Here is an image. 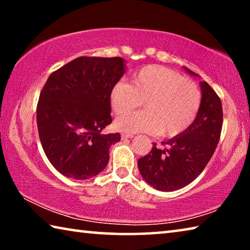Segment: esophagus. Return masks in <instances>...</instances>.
I'll return each mask as SVG.
<instances>
[{
  "instance_id": "1",
  "label": "esophagus",
  "mask_w": 250,
  "mask_h": 250,
  "mask_svg": "<svg viewBox=\"0 0 250 250\" xmlns=\"http://www.w3.org/2000/svg\"><path fill=\"white\" fill-rule=\"evenodd\" d=\"M122 140H125V139H132L133 138V134H128V133H124L121 135Z\"/></svg>"
}]
</instances>
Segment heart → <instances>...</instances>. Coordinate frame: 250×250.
Wrapping results in <instances>:
<instances>
[{"label":"heart","instance_id":"b5f03b06","mask_svg":"<svg viewBox=\"0 0 250 250\" xmlns=\"http://www.w3.org/2000/svg\"><path fill=\"white\" fill-rule=\"evenodd\" d=\"M145 101L146 110L126 115ZM196 84L176 71L162 66L143 67L131 78L119 82L110 91L113 112L122 116L116 128L128 133H159L174 138L191 125L201 107ZM125 114L126 116H124Z\"/></svg>","mask_w":250,"mask_h":250}]
</instances>
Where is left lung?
<instances>
[{
	"mask_svg": "<svg viewBox=\"0 0 250 250\" xmlns=\"http://www.w3.org/2000/svg\"><path fill=\"white\" fill-rule=\"evenodd\" d=\"M194 77L197 74L184 67ZM202 101L193 124L183 133L153 146L149 154L138 160V167L147 184L162 192L188 185L204 170L218 145L223 125L222 101L206 82H200Z\"/></svg>",
	"mask_w": 250,
	"mask_h": 250,
	"instance_id": "obj_1",
	"label": "left lung"
}]
</instances>
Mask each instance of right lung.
I'll use <instances>...</instances> for the list:
<instances>
[{"instance_id": "right-lung-1", "label": "right lung", "mask_w": 250, "mask_h": 250, "mask_svg": "<svg viewBox=\"0 0 250 250\" xmlns=\"http://www.w3.org/2000/svg\"><path fill=\"white\" fill-rule=\"evenodd\" d=\"M121 57H78L49 76L37 104V128L49 162L62 175L87 180L109 162L119 133L111 124L110 91L125 75Z\"/></svg>"}]
</instances>
